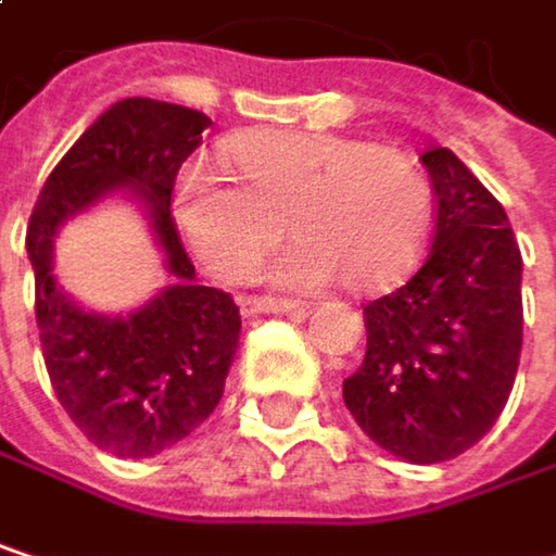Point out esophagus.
Here are the masks:
<instances>
[{
    "mask_svg": "<svg viewBox=\"0 0 556 556\" xmlns=\"http://www.w3.org/2000/svg\"><path fill=\"white\" fill-rule=\"evenodd\" d=\"M279 312H295V315H305V305L295 302V299H241V315L244 318H254V315H279Z\"/></svg>",
    "mask_w": 556,
    "mask_h": 556,
    "instance_id": "34e87169",
    "label": "esophagus"
}]
</instances>
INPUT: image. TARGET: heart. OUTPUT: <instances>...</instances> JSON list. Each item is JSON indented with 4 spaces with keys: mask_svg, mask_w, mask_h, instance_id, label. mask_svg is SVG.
Masks as SVG:
<instances>
[{
    "mask_svg": "<svg viewBox=\"0 0 556 556\" xmlns=\"http://www.w3.org/2000/svg\"><path fill=\"white\" fill-rule=\"evenodd\" d=\"M228 157L241 186L189 167L173 192L176 225L212 277H248L286 222L295 241L264 277L289 289L338 277L354 292L387 289L428 241L431 182L402 151L338 135L257 131L231 141Z\"/></svg>",
    "mask_w": 556,
    "mask_h": 556,
    "instance_id": "b5f03b06",
    "label": "heart"
}]
</instances>
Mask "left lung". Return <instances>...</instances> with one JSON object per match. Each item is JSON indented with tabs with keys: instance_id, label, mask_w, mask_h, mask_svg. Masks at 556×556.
<instances>
[{
	"instance_id": "obj_1",
	"label": "left lung",
	"mask_w": 556,
	"mask_h": 556,
	"mask_svg": "<svg viewBox=\"0 0 556 556\" xmlns=\"http://www.w3.org/2000/svg\"><path fill=\"white\" fill-rule=\"evenodd\" d=\"M438 199L421 270L364 308L344 405L392 457L441 464L502 415L521 354V251L496 195L447 148L418 157Z\"/></svg>"
}]
</instances>
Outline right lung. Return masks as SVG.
<instances>
[{"instance_id": "obj_1", "label": "right lung", "mask_w": 556, "mask_h": 556, "mask_svg": "<svg viewBox=\"0 0 556 556\" xmlns=\"http://www.w3.org/2000/svg\"><path fill=\"white\" fill-rule=\"evenodd\" d=\"M208 125L195 109L144 96L109 105L48 176L28 222L51 387L76 428L115 457H154L195 431L215 412L241 341L235 299L195 282L169 215L176 173ZM109 198L139 205L174 277L115 316L73 300L53 274L59 228Z\"/></svg>"}]
</instances>
